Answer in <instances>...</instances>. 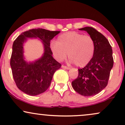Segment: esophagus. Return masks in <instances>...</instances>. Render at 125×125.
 I'll return each mask as SVG.
<instances>
[{
  "label": "esophagus",
  "mask_w": 125,
  "mask_h": 125,
  "mask_svg": "<svg viewBox=\"0 0 125 125\" xmlns=\"http://www.w3.org/2000/svg\"><path fill=\"white\" fill-rule=\"evenodd\" d=\"M61 66H62V68H63L66 69H71L69 67H68V66H65V65H62Z\"/></svg>",
  "instance_id": "1"
}]
</instances>
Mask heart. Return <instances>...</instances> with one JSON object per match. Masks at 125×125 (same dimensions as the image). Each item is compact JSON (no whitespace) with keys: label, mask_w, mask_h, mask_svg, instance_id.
Segmentation results:
<instances>
[{"label":"heart","mask_w":125,"mask_h":125,"mask_svg":"<svg viewBox=\"0 0 125 125\" xmlns=\"http://www.w3.org/2000/svg\"><path fill=\"white\" fill-rule=\"evenodd\" d=\"M56 59L63 61L68 56L71 62L83 67L90 62L95 51V42L90 35H84L76 31L63 33L51 45Z\"/></svg>","instance_id":"heart-1"}]
</instances>
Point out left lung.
<instances>
[{
  "label": "left lung",
  "mask_w": 125,
  "mask_h": 125,
  "mask_svg": "<svg viewBox=\"0 0 125 125\" xmlns=\"http://www.w3.org/2000/svg\"><path fill=\"white\" fill-rule=\"evenodd\" d=\"M80 30L86 31L95 42L93 58L83 68L78 69V76L72 81L74 90L85 96L98 94L107 86L110 71L114 64L113 50L106 37L92 27H85Z\"/></svg>",
  "instance_id": "8db88e82"
}]
</instances>
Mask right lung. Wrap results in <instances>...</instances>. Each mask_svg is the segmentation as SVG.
Masks as SVG:
<instances>
[{
    "label": "right lung",
    "mask_w": 125,
    "mask_h": 125,
    "mask_svg": "<svg viewBox=\"0 0 125 125\" xmlns=\"http://www.w3.org/2000/svg\"><path fill=\"white\" fill-rule=\"evenodd\" d=\"M60 33L44 29H33L23 32L16 38L12 45L10 65L16 85L29 95L43 93L50 86L54 72L61 64L53 59L50 41ZM38 37L43 41L45 52L38 61L27 63L24 60L23 44L27 38Z\"/></svg>",
    "instance_id": "obj_1"
}]
</instances>
